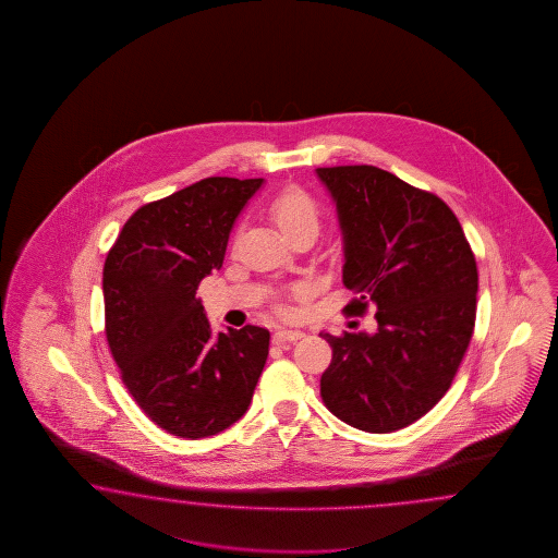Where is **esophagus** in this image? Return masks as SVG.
<instances>
[{
	"label": "esophagus",
	"instance_id": "obj_1",
	"mask_svg": "<svg viewBox=\"0 0 558 558\" xmlns=\"http://www.w3.org/2000/svg\"><path fill=\"white\" fill-rule=\"evenodd\" d=\"M299 339H303V332L301 331H289V329H279L275 331L274 343H295Z\"/></svg>",
	"mask_w": 558,
	"mask_h": 558
}]
</instances>
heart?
<instances>
[{"label":"heart","instance_id":"b5f03b06","mask_svg":"<svg viewBox=\"0 0 558 558\" xmlns=\"http://www.w3.org/2000/svg\"><path fill=\"white\" fill-rule=\"evenodd\" d=\"M267 211L284 238H291L299 231L317 233L320 226L319 203L299 185H287L279 191L269 202ZM279 313H284V308L279 307Z\"/></svg>","mask_w":558,"mask_h":558}]
</instances>
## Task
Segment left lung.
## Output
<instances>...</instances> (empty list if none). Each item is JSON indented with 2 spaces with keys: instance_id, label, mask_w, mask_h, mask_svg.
<instances>
[{
  "instance_id": "8db88e82",
  "label": "left lung",
  "mask_w": 558,
  "mask_h": 558,
  "mask_svg": "<svg viewBox=\"0 0 558 558\" xmlns=\"http://www.w3.org/2000/svg\"><path fill=\"white\" fill-rule=\"evenodd\" d=\"M343 231L344 313L377 308V332L332 337L320 397L332 415L367 433H392L427 415L449 391L473 337L476 262L451 207L375 166L319 167Z\"/></svg>"
}]
</instances>
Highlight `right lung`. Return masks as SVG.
<instances>
[{
    "label": "right lung",
    "instance_id": "add662e5",
    "mask_svg": "<svg viewBox=\"0 0 558 558\" xmlns=\"http://www.w3.org/2000/svg\"><path fill=\"white\" fill-rule=\"evenodd\" d=\"M262 183L207 178L145 203L107 253L109 351L143 413L181 439L211 437L245 415L269 355L265 327L215 337L195 296L221 269L231 227Z\"/></svg>",
    "mask_w": 558,
    "mask_h": 558
}]
</instances>
